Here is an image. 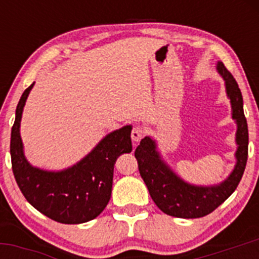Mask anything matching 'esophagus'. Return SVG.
I'll list each match as a JSON object with an SVG mask.
<instances>
[{"label": "esophagus", "mask_w": 259, "mask_h": 259, "mask_svg": "<svg viewBox=\"0 0 259 259\" xmlns=\"http://www.w3.org/2000/svg\"><path fill=\"white\" fill-rule=\"evenodd\" d=\"M144 134H145L144 127H142V126H135L134 129L132 130V139H133V142L139 143L140 140L143 139V137H144Z\"/></svg>", "instance_id": "esophagus-1"}]
</instances>
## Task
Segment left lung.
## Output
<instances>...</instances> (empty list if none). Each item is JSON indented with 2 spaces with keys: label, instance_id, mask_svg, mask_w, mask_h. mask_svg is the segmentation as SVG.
Instances as JSON below:
<instances>
[{
  "label": "left lung",
  "instance_id": "left-lung-1",
  "mask_svg": "<svg viewBox=\"0 0 259 259\" xmlns=\"http://www.w3.org/2000/svg\"><path fill=\"white\" fill-rule=\"evenodd\" d=\"M217 71L224 80L227 96L231 100L232 119L237 124L236 165L228 178L214 185L190 184L174 173L163 160L153 138L145 137L135 149L140 176L148 187L151 199L168 215L189 219L211 213L236 190L244 173L248 158V126L243 111L242 93L222 61L217 64Z\"/></svg>",
  "mask_w": 259,
  "mask_h": 259
}]
</instances>
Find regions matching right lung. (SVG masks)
<instances>
[{
	"mask_svg": "<svg viewBox=\"0 0 259 259\" xmlns=\"http://www.w3.org/2000/svg\"><path fill=\"white\" fill-rule=\"evenodd\" d=\"M35 82L21 96L11 132L12 171L26 200L46 217L64 224H80L96 218L108 205L113 188L114 165L121 154L133 150L132 125L109 133L80 161L52 171L31 165L23 153L21 117Z\"/></svg>",
	"mask_w": 259,
	"mask_h": 259,
	"instance_id": "obj_1",
	"label": "right lung"
}]
</instances>
